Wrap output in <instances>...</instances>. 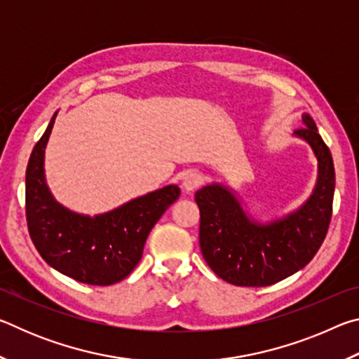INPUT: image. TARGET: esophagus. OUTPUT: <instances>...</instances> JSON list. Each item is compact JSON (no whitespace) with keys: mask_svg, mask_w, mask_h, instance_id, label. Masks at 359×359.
I'll use <instances>...</instances> for the list:
<instances>
[{"mask_svg":"<svg viewBox=\"0 0 359 359\" xmlns=\"http://www.w3.org/2000/svg\"><path fill=\"white\" fill-rule=\"evenodd\" d=\"M203 185V175L198 172H190L184 177V182H182V187L187 193H191Z\"/></svg>","mask_w":359,"mask_h":359,"instance_id":"1","label":"esophagus"}]
</instances>
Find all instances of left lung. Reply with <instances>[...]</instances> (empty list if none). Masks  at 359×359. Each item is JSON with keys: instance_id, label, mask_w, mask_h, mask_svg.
I'll use <instances>...</instances> for the list:
<instances>
[{"instance_id": "8db88e82", "label": "left lung", "mask_w": 359, "mask_h": 359, "mask_svg": "<svg viewBox=\"0 0 359 359\" xmlns=\"http://www.w3.org/2000/svg\"><path fill=\"white\" fill-rule=\"evenodd\" d=\"M294 131L318 160V179L302 208L282 220L255 223L226 187L212 184L198 190L201 214L199 245L205 263L224 282L238 287H267L294 274L318 252L332 215L336 174L331 151L311 115Z\"/></svg>"}]
</instances>
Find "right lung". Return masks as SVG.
Wrapping results in <instances>:
<instances>
[{
	"instance_id": "1",
	"label": "right lung",
	"mask_w": 359,
	"mask_h": 359,
	"mask_svg": "<svg viewBox=\"0 0 359 359\" xmlns=\"http://www.w3.org/2000/svg\"><path fill=\"white\" fill-rule=\"evenodd\" d=\"M57 114L34 145L27 166L25 212L28 233L48 266L87 285L117 283L142 258L147 236L179 198L168 185L96 217L71 212L52 198L44 179V150Z\"/></svg>"
}]
</instances>
